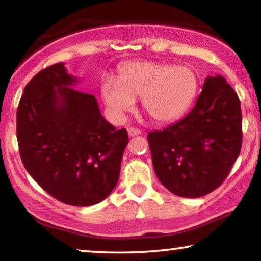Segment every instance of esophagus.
<instances>
[{
  "label": "esophagus",
  "instance_id": "1",
  "mask_svg": "<svg viewBox=\"0 0 261 261\" xmlns=\"http://www.w3.org/2000/svg\"><path fill=\"white\" fill-rule=\"evenodd\" d=\"M140 133L141 132L137 129V128H134V127L128 128V135H129V137H137V135H139Z\"/></svg>",
  "mask_w": 261,
  "mask_h": 261
}]
</instances>
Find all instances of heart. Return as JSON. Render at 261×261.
Returning <instances> with one entry per match:
<instances>
[{
    "label": "heart",
    "mask_w": 261,
    "mask_h": 261,
    "mask_svg": "<svg viewBox=\"0 0 261 261\" xmlns=\"http://www.w3.org/2000/svg\"><path fill=\"white\" fill-rule=\"evenodd\" d=\"M198 91V77L190 66L135 60L120 69L119 80L105 77L101 96L110 116L122 121L141 97L142 108L160 123L177 120L192 105Z\"/></svg>",
    "instance_id": "obj_1"
}]
</instances>
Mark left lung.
<instances>
[{
	"mask_svg": "<svg viewBox=\"0 0 261 261\" xmlns=\"http://www.w3.org/2000/svg\"><path fill=\"white\" fill-rule=\"evenodd\" d=\"M241 107L224 77H206L184 119L148 133L154 172L180 197L196 198L220 187L240 154Z\"/></svg>",
	"mask_w": 261,
	"mask_h": 261,
	"instance_id": "1",
	"label": "left lung"
}]
</instances>
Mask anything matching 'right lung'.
<instances>
[{"label": "right lung", "mask_w": 261, "mask_h": 261, "mask_svg": "<svg viewBox=\"0 0 261 261\" xmlns=\"http://www.w3.org/2000/svg\"><path fill=\"white\" fill-rule=\"evenodd\" d=\"M64 63L30 81L16 113V137L27 172L58 201L74 206L102 202L116 187L127 130L102 116L94 95L73 89Z\"/></svg>", "instance_id": "add662e5"}]
</instances>
